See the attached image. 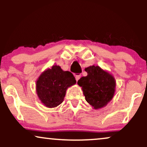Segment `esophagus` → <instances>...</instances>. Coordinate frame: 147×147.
Returning a JSON list of instances; mask_svg holds the SVG:
<instances>
[{"label": "esophagus", "instance_id": "obj_1", "mask_svg": "<svg viewBox=\"0 0 147 147\" xmlns=\"http://www.w3.org/2000/svg\"><path fill=\"white\" fill-rule=\"evenodd\" d=\"M80 77H81L80 75H76V77H75L76 81H77V82H78V80L79 79H80Z\"/></svg>", "mask_w": 147, "mask_h": 147}]
</instances>
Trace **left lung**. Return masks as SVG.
<instances>
[{"label": "left lung", "instance_id": "8db88e82", "mask_svg": "<svg viewBox=\"0 0 147 147\" xmlns=\"http://www.w3.org/2000/svg\"><path fill=\"white\" fill-rule=\"evenodd\" d=\"M85 70L88 75L79 79L77 84L82 87L86 100L95 109L104 107L114 95V77L99 66L92 65L85 68Z\"/></svg>", "mask_w": 147, "mask_h": 147}]
</instances>
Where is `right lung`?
<instances>
[{"mask_svg":"<svg viewBox=\"0 0 147 147\" xmlns=\"http://www.w3.org/2000/svg\"><path fill=\"white\" fill-rule=\"evenodd\" d=\"M76 84L74 75L53 65L41 74L36 82V92L41 102L48 108L61 104L67 88Z\"/></svg>","mask_w":147,"mask_h":147,"instance_id":"obj_1","label":"right lung"}]
</instances>
